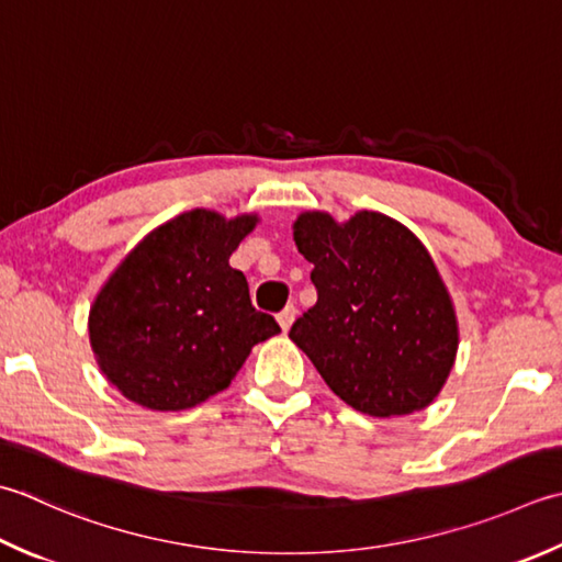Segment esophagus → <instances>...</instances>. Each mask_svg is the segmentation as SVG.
I'll use <instances>...</instances> for the list:
<instances>
[{"instance_id": "obj_1", "label": "esophagus", "mask_w": 562, "mask_h": 562, "mask_svg": "<svg viewBox=\"0 0 562 562\" xmlns=\"http://www.w3.org/2000/svg\"><path fill=\"white\" fill-rule=\"evenodd\" d=\"M294 316H296V306H294V304H288V306H284V310L278 314V322H280V326H282V331H290Z\"/></svg>"}]
</instances>
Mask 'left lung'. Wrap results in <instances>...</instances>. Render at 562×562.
<instances>
[{
	"label": "left lung",
	"mask_w": 562,
	"mask_h": 562,
	"mask_svg": "<svg viewBox=\"0 0 562 562\" xmlns=\"http://www.w3.org/2000/svg\"><path fill=\"white\" fill-rule=\"evenodd\" d=\"M294 244L314 266L316 304L290 338L328 387L380 419L431 404L453 368L458 324L422 240L378 212L346 224L306 212L294 222Z\"/></svg>",
	"instance_id": "left-lung-1"
}]
</instances>
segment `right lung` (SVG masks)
<instances>
[{"instance_id": "1", "label": "right lung", "mask_w": 562, "mask_h": 562, "mask_svg": "<svg viewBox=\"0 0 562 562\" xmlns=\"http://www.w3.org/2000/svg\"><path fill=\"white\" fill-rule=\"evenodd\" d=\"M258 216L194 209L158 226L97 294L90 340L106 380L146 409L180 412L226 390L250 348L280 331L250 302L231 252Z\"/></svg>"}]
</instances>
